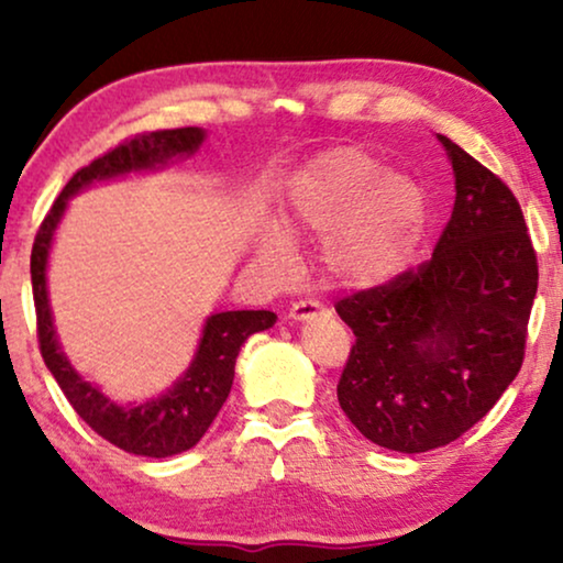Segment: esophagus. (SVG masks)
<instances>
[{
    "label": "esophagus",
    "mask_w": 563,
    "mask_h": 563,
    "mask_svg": "<svg viewBox=\"0 0 563 563\" xmlns=\"http://www.w3.org/2000/svg\"><path fill=\"white\" fill-rule=\"evenodd\" d=\"M325 312L328 310L318 302V299H299V302L289 307V318L297 322L312 320V318H318V314H325Z\"/></svg>",
    "instance_id": "esophagus-1"
}]
</instances>
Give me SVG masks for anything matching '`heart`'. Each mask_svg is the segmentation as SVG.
<instances>
[{
  "label": "heart",
  "instance_id": "heart-1",
  "mask_svg": "<svg viewBox=\"0 0 563 563\" xmlns=\"http://www.w3.org/2000/svg\"><path fill=\"white\" fill-rule=\"evenodd\" d=\"M428 225V197L412 176L387 172L364 148H333L297 174L289 195L291 235L325 238L322 264L343 287L368 289L395 279L418 253ZM258 256L274 274H289L295 245L282 228H266Z\"/></svg>",
  "mask_w": 563,
  "mask_h": 563
}]
</instances>
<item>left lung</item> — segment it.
Masks as SVG:
<instances>
[{
    "mask_svg": "<svg viewBox=\"0 0 563 563\" xmlns=\"http://www.w3.org/2000/svg\"><path fill=\"white\" fill-rule=\"evenodd\" d=\"M438 141L456 202L433 256L335 305L356 335L338 402L361 435L399 453L441 449L495 407L522 366L538 289L510 187L445 135Z\"/></svg>",
    "mask_w": 563,
    "mask_h": 563,
    "instance_id": "left-lung-1",
    "label": "left lung"
}]
</instances>
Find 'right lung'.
I'll use <instances>...</instances> for the list:
<instances>
[{
	"label": "right lung",
	"mask_w": 563,
	"mask_h": 563,
	"mask_svg": "<svg viewBox=\"0 0 563 563\" xmlns=\"http://www.w3.org/2000/svg\"><path fill=\"white\" fill-rule=\"evenodd\" d=\"M205 141L202 128H176L143 133L120 143L118 148L107 151L104 156L91 161L76 172L60 191L51 212L45 214L41 230L33 243L30 256V276H33V299L37 314V343L45 366L58 382L76 415L110 441L118 449L135 453V456L166 459L176 453L189 451L207 433L212 420L218 418L220 407L225 405L233 387L235 358L241 345L253 333L268 330L276 322V314L268 310H233L214 312L207 318L199 349L195 353L184 376L164 395L141 405H118L102 395L95 384L81 379V374L68 364L60 351L53 314L48 305V287H45V268H48V253L53 235L60 218H64L68 197L79 195L95 181H107L114 176H125L130 172H151L164 168L174 158L195 156Z\"/></svg>",
	"instance_id": "1"
}]
</instances>
